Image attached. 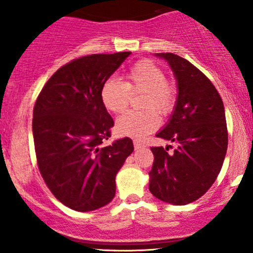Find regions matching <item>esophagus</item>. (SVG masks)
Masks as SVG:
<instances>
[{"label": "esophagus", "mask_w": 253, "mask_h": 253, "mask_svg": "<svg viewBox=\"0 0 253 253\" xmlns=\"http://www.w3.org/2000/svg\"><path fill=\"white\" fill-rule=\"evenodd\" d=\"M134 149L135 150H140V149H143L144 147V144L143 143H140V141H138V140H134Z\"/></svg>", "instance_id": "1"}]
</instances>
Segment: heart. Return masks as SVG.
I'll return each mask as SVG.
<instances>
[{
	"mask_svg": "<svg viewBox=\"0 0 253 253\" xmlns=\"http://www.w3.org/2000/svg\"><path fill=\"white\" fill-rule=\"evenodd\" d=\"M126 81L108 78L101 88V101L104 108L114 114H120L128 107L130 95L140 94L141 110L125 113L117 120V130L120 134L141 139L158 128L159 117L169 115L176 106L177 89L167 80V74L161 65L150 59H141L128 69Z\"/></svg>",
	"mask_w": 253,
	"mask_h": 253,
	"instance_id": "obj_1",
	"label": "heart"
}]
</instances>
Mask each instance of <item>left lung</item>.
<instances>
[{"label": "left lung", "mask_w": 253, "mask_h": 253, "mask_svg": "<svg viewBox=\"0 0 253 253\" xmlns=\"http://www.w3.org/2000/svg\"><path fill=\"white\" fill-rule=\"evenodd\" d=\"M168 60L178 95L169 123L158 138L177 149L151 147L155 161L149 189L162 201L183 206L196 201L215 182L228 144L225 108L219 92L196 66L173 53H157Z\"/></svg>", "instance_id": "obj_1"}]
</instances>
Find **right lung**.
I'll return each mask as SVG.
<instances>
[{
  "label": "right lung",
  "mask_w": 253,
  "mask_h": 253,
  "mask_svg": "<svg viewBox=\"0 0 253 253\" xmlns=\"http://www.w3.org/2000/svg\"><path fill=\"white\" fill-rule=\"evenodd\" d=\"M129 54L71 60L52 75L34 104L38 168L54 197L74 211H95L112 201L115 176L134 150L129 138L102 145L114 121L101 101V88Z\"/></svg>",
  "instance_id": "add662e5"
}]
</instances>
